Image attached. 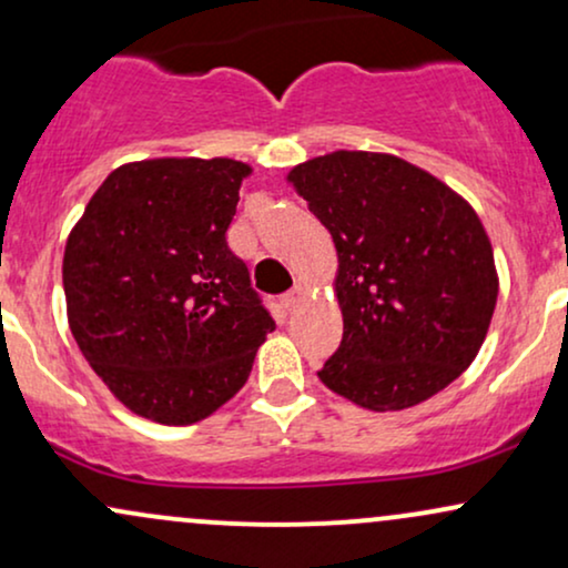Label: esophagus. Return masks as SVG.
Segmentation results:
<instances>
[{"label":"esophagus","mask_w":568,"mask_h":568,"mask_svg":"<svg viewBox=\"0 0 568 568\" xmlns=\"http://www.w3.org/2000/svg\"><path fill=\"white\" fill-rule=\"evenodd\" d=\"M302 302H304V288H302V285H293V288L283 296L285 310H296V306L302 304Z\"/></svg>","instance_id":"esophagus-1"}]
</instances>
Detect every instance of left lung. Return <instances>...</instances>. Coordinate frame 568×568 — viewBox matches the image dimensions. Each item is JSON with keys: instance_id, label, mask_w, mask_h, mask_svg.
<instances>
[{"instance_id": "1", "label": "left lung", "mask_w": 568, "mask_h": 568, "mask_svg": "<svg viewBox=\"0 0 568 568\" xmlns=\"http://www.w3.org/2000/svg\"><path fill=\"white\" fill-rule=\"evenodd\" d=\"M288 184L331 232L344 338L320 381L354 405L396 413L432 399L479 354L497 277L474 206L392 153L336 150Z\"/></svg>"}]
</instances>
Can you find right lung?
I'll return each mask as SVG.
<instances>
[{
    "mask_svg": "<svg viewBox=\"0 0 568 568\" xmlns=\"http://www.w3.org/2000/svg\"><path fill=\"white\" fill-rule=\"evenodd\" d=\"M251 166L145 159L113 169L68 232V327L115 399L161 426L209 418L248 381L275 320L227 227Z\"/></svg>",
    "mask_w": 568,
    "mask_h": 568,
    "instance_id": "right-lung-1",
    "label": "right lung"
}]
</instances>
